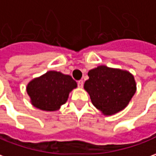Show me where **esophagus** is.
Returning <instances> with one entry per match:
<instances>
[{"label": "esophagus", "mask_w": 156, "mask_h": 156, "mask_svg": "<svg viewBox=\"0 0 156 156\" xmlns=\"http://www.w3.org/2000/svg\"><path fill=\"white\" fill-rule=\"evenodd\" d=\"M77 85H78V87H80V88H81V87H83V85H84L83 80H78V81H77Z\"/></svg>", "instance_id": "obj_1"}]
</instances>
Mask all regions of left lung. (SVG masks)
I'll list each match as a JSON object with an SVG mask.
<instances>
[{
    "mask_svg": "<svg viewBox=\"0 0 156 156\" xmlns=\"http://www.w3.org/2000/svg\"><path fill=\"white\" fill-rule=\"evenodd\" d=\"M84 84L92 105L103 114L110 115L128 105L136 92V83L129 72L98 66L88 72Z\"/></svg>",
    "mask_w": 156,
    "mask_h": 156,
    "instance_id": "8db88e82",
    "label": "left lung"
}]
</instances>
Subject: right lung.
I'll return each instance as SVG.
<instances>
[{
  "mask_svg": "<svg viewBox=\"0 0 156 156\" xmlns=\"http://www.w3.org/2000/svg\"><path fill=\"white\" fill-rule=\"evenodd\" d=\"M77 87L70 76L60 72L48 71L31 80L27 92L35 107L47 111H55L66 103L69 93Z\"/></svg>",
  "mask_w": 156,
  "mask_h": 156,
  "instance_id": "obj_1",
  "label": "right lung"
}]
</instances>
